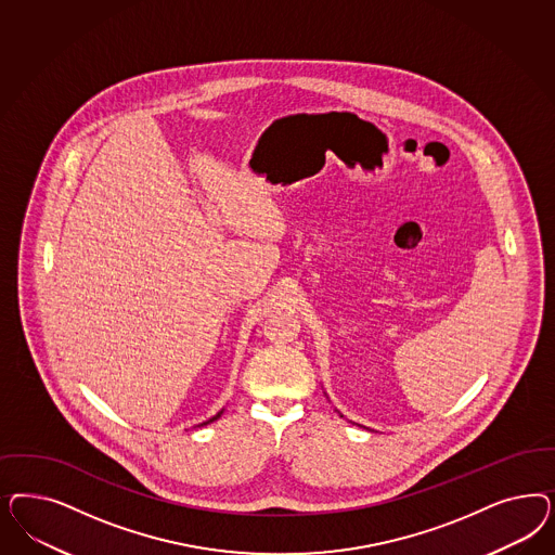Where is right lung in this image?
Here are the masks:
<instances>
[{
    "label": "right lung",
    "mask_w": 555,
    "mask_h": 555,
    "mask_svg": "<svg viewBox=\"0 0 555 555\" xmlns=\"http://www.w3.org/2000/svg\"><path fill=\"white\" fill-rule=\"evenodd\" d=\"M218 416H220V414H216L215 418H210V421H208V423H212V421H216V418H218ZM204 425H206V423H204Z\"/></svg>",
    "instance_id": "obj_1"
}]
</instances>
